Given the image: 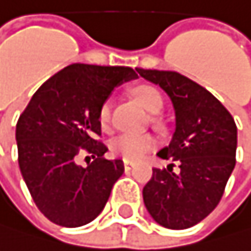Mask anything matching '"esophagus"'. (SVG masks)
Returning a JSON list of instances; mask_svg holds the SVG:
<instances>
[{
  "mask_svg": "<svg viewBox=\"0 0 251 251\" xmlns=\"http://www.w3.org/2000/svg\"><path fill=\"white\" fill-rule=\"evenodd\" d=\"M123 167H125V170H131L134 167V162L128 161V159H123Z\"/></svg>",
  "mask_w": 251,
  "mask_h": 251,
  "instance_id": "obj_1",
  "label": "esophagus"
}]
</instances>
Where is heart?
<instances>
[{"label": "heart", "instance_id": "heart-1", "mask_svg": "<svg viewBox=\"0 0 251 251\" xmlns=\"http://www.w3.org/2000/svg\"><path fill=\"white\" fill-rule=\"evenodd\" d=\"M134 98L138 103L151 114H158L162 108L161 93L149 84H140L132 90ZM113 103L110 99L103 100L98 111V123L102 129H107L111 122ZM155 138L151 134H120L110 141V151L123 159L137 161L141 159L155 148Z\"/></svg>", "mask_w": 251, "mask_h": 251}]
</instances>
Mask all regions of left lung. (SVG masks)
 <instances>
[{"label":"left lung","mask_w":251,"mask_h":251,"mask_svg":"<svg viewBox=\"0 0 251 251\" xmlns=\"http://www.w3.org/2000/svg\"><path fill=\"white\" fill-rule=\"evenodd\" d=\"M166 92L175 108V132L158 156L179 164L153 169L143 188L144 206L158 225L182 230L206 218L218 205L235 167L236 125L214 95L170 71L135 69Z\"/></svg>","instance_id":"obj_1"}]
</instances>
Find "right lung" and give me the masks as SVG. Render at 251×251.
<instances>
[{"instance_id":"1","label":"right lung","mask_w":251,"mask_h":251,"mask_svg":"<svg viewBox=\"0 0 251 251\" xmlns=\"http://www.w3.org/2000/svg\"><path fill=\"white\" fill-rule=\"evenodd\" d=\"M125 66L75 63L57 72L33 95L16 125L19 169L40 212L52 223L79 227L105 208L123 175L122 159H105L98 140V111L119 84L135 79ZM81 150L95 161L78 166Z\"/></svg>"}]
</instances>
